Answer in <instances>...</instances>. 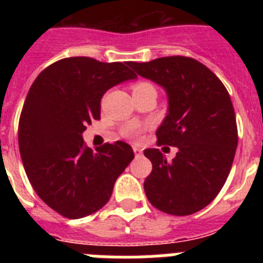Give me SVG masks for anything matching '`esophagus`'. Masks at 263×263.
<instances>
[{
  "mask_svg": "<svg viewBox=\"0 0 263 263\" xmlns=\"http://www.w3.org/2000/svg\"><path fill=\"white\" fill-rule=\"evenodd\" d=\"M133 152L136 154V157H141L142 155V148H139L138 146H133Z\"/></svg>",
  "mask_w": 263,
  "mask_h": 263,
  "instance_id": "obj_1",
  "label": "esophagus"
}]
</instances>
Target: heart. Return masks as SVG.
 <instances>
[{
  "mask_svg": "<svg viewBox=\"0 0 263 263\" xmlns=\"http://www.w3.org/2000/svg\"><path fill=\"white\" fill-rule=\"evenodd\" d=\"M146 85H148V83H145V81H139V83H136V84L133 85V90L138 89V88L146 87ZM142 132H143L142 126H138V125H130V126L125 127V129L121 132V134H122L124 137H127V138L137 139L139 136H141V133H142Z\"/></svg>",
  "mask_w": 263,
  "mask_h": 263,
  "instance_id": "b5f03b06",
  "label": "heart"
}]
</instances>
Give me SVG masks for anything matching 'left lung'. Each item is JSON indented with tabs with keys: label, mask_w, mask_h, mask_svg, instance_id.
Segmentation results:
<instances>
[{
	"label": "left lung",
	"mask_w": 263,
	"mask_h": 263,
	"mask_svg": "<svg viewBox=\"0 0 263 263\" xmlns=\"http://www.w3.org/2000/svg\"><path fill=\"white\" fill-rule=\"evenodd\" d=\"M138 75L166 89L168 113L157 130V145L178 147L167 162L159 148H146L153 171L146 178L148 201L164 213L187 216L203 210L231 173L238 133L233 104L221 80L187 57L127 62Z\"/></svg>",
	"instance_id": "left-lung-1"
}]
</instances>
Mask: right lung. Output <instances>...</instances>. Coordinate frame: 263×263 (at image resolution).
<instances>
[{
    "mask_svg": "<svg viewBox=\"0 0 263 263\" xmlns=\"http://www.w3.org/2000/svg\"><path fill=\"white\" fill-rule=\"evenodd\" d=\"M136 76L127 63L73 57L52 63L30 87L18 125L21 158L34 191L63 217L101 210L133 160L127 143L92 150L81 134L100 118L106 90Z\"/></svg>",
    "mask_w": 263,
    "mask_h": 263,
    "instance_id": "obj_1",
    "label": "right lung"
}]
</instances>
